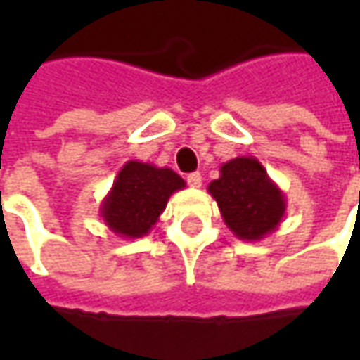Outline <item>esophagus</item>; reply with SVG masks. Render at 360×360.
<instances>
[{
  "label": "esophagus",
  "instance_id": "esophagus-1",
  "mask_svg": "<svg viewBox=\"0 0 360 360\" xmlns=\"http://www.w3.org/2000/svg\"><path fill=\"white\" fill-rule=\"evenodd\" d=\"M187 183L193 188H198V187H200V185H202V175H200V173H198V172L191 173V175H188V177H187Z\"/></svg>",
  "mask_w": 360,
  "mask_h": 360
}]
</instances>
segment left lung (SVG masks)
<instances>
[{"instance_id":"8db88e82","label":"left lung","mask_w":360,"mask_h":360,"mask_svg":"<svg viewBox=\"0 0 360 360\" xmlns=\"http://www.w3.org/2000/svg\"><path fill=\"white\" fill-rule=\"evenodd\" d=\"M229 231L241 241H262L285 216L283 191L270 179L264 165L252 156H239L219 167L208 185Z\"/></svg>"}]
</instances>
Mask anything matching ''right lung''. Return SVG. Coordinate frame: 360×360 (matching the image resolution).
<instances>
[{"mask_svg": "<svg viewBox=\"0 0 360 360\" xmlns=\"http://www.w3.org/2000/svg\"><path fill=\"white\" fill-rule=\"evenodd\" d=\"M181 188H185V181L169 167L131 160L119 169L102 200L100 216L115 235L139 239L150 233L169 196Z\"/></svg>", "mask_w": 360, "mask_h": 360, "instance_id": "add662e5", "label": "right lung"}]
</instances>
